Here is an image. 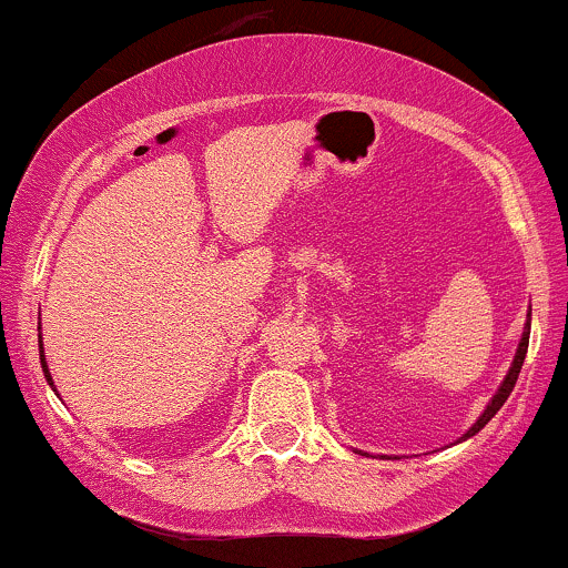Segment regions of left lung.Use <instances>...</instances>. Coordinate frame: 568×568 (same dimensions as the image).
<instances>
[{
  "label": "left lung",
  "instance_id": "1",
  "mask_svg": "<svg viewBox=\"0 0 568 568\" xmlns=\"http://www.w3.org/2000/svg\"><path fill=\"white\" fill-rule=\"evenodd\" d=\"M528 316H530V314H528ZM528 335H530V322H528V325H526V333H523V341H520V346H517L515 363H511V368H509V374H506V379H504V384H501V389H498V393L493 395V400H490V404H487L485 412H481V417L477 419V423H474V428L468 430L466 436H463V438H468V436H474V433H479L481 428H485L487 423H490L493 417H496V412H498V408H501V406L506 404V398H509V393H511V389H515V384H517V376H520L523 359H526V352H528Z\"/></svg>",
  "mask_w": 568,
  "mask_h": 568
}]
</instances>
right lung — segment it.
Here are the masks:
<instances>
[{
	"label": "right lung",
	"instance_id": "add662e5",
	"mask_svg": "<svg viewBox=\"0 0 568 568\" xmlns=\"http://www.w3.org/2000/svg\"><path fill=\"white\" fill-rule=\"evenodd\" d=\"M40 363H42V371H45V379L51 382V374H48V365H45V355H42V341H40ZM51 387H53V382H51Z\"/></svg>",
	"mask_w": 568,
	"mask_h": 568
}]
</instances>
